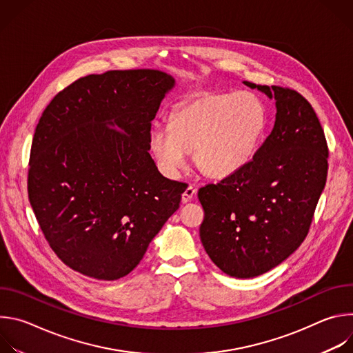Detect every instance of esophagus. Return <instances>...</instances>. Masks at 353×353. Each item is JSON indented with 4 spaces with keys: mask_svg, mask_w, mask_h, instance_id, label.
I'll use <instances>...</instances> for the list:
<instances>
[{
    "mask_svg": "<svg viewBox=\"0 0 353 353\" xmlns=\"http://www.w3.org/2000/svg\"><path fill=\"white\" fill-rule=\"evenodd\" d=\"M195 192H196V190H195L192 185H188V187L185 188V191L181 194V203H183V204L190 203V201L192 199V196L195 195Z\"/></svg>",
    "mask_w": 353,
    "mask_h": 353,
    "instance_id": "esophagus-1",
    "label": "esophagus"
}]
</instances>
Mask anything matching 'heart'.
<instances>
[{"label": "heart", "mask_w": 353, "mask_h": 353, "mask_svg": "<svg viewBox=\"0 0 353 353\" xmlns=\"http://www.w3.org/2000/svg\"><path fill=\"white\" fill-rule=\"evenodd\" d=\"M267 120V108L254 93H204L177 110L170 125L154 127L150 148L169 177L185 169L195 150L196 165L222 179L253 159Z\"/></svg>", "instance_id": "obj_1"}]
</instances>
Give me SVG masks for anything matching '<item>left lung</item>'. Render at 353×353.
I'll return each instance as SVG.
<instances>
[{"mask_svg": "<svg viewBox=\"0 0 353 353\" xmlns=\"http://www.w3.org/2000/svg\"><path fill=\"white\" fill-rule=\"evenodd\" d=\"M275 99L271 134L237 173L198 190L199 237L214 264L234 278L279 265L306 239L328 172V146L299 92L243 82Z\"/></svg>", "mask_w": 353, "mask_h": 353, "instance_id": "1", "label": "left lung"}]
</instances>
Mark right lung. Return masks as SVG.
Returning a JSON list of instances; mask_svg holds the SVG:
<instances>
[{
  "instance_id": "add662e5",
  "label": "right lung",
  "mask_w": 353,
  "mask_h": 353,
  "mask_svg": "<svg viewBox=\"0 0 353 353\" xmlns=\"http://www.w3.org/2000/svg\"><path fill=\"white\" fill-rule=\"evenodd\" d=\"M174 78L108 71L54 96L34 131L29 201L59 259L86 276L130 274L179 210L185 183L163 177L148 150L150 121Z\"/></svg>"
}]
</instances>
